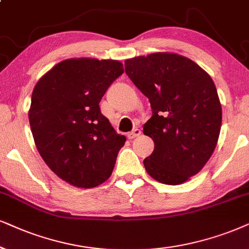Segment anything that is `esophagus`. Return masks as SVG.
<instances>
[{"mask_svg": "<svg viewBox=\"0 0 249 249\" xmlns=\"http://www.w3.org/2000/svg\"><path fill=\"white\" fill-rule=\"evenodd\" d=\"M140 134H141V131L139 130V128H135V130H133L127 134V138H128V139H134V138L139 137Z\"/></svg>", "mask_w": 249, "mask_h": 249, "instance_id": "esophagus-1", "label": "esophagus"}]
</instances>
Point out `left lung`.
<instances>
[{
	"instance_id": "1",
	"label": "left lung",
	"mask_w": 249,
	"mask_h": 249,
	"mask_svg": "<svg viewBox=\"0 0 249 249\" xmlns=\"http://www.w3.org/2000/svg\"><path fill=\"white\" fill-rule=\"evenodd\" d=\"M125 72L153 110L143 125L155 143L143 160L147 174L166 185L187 181L209 161L221 132L222 106L212 77L169 52L128 58Z\"/></svg>"
}]
</instances>
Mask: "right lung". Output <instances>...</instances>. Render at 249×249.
Segmentation results:
<instances>
[{"instance_id": "right-lung-1", "label": "right lung", "mask_w": 249, "mask_h": 249, "mask_svg": "<svg viewBox=\"0 0 249 249\" xmlns=\"http://www.w3.org/2000/svg\"><path fill=\"white\" fill-rule=\"evenodd\" d=\"M124 72L116 59L69 58L40 78L28 121L49 169L72 186L92 188L112 174L125 135L116 133L99 103Z\"/></svg>"}]
</instances>
